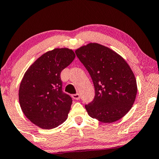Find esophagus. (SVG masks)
Segmentation results:
<instances>
[{"mask_svg": "<svg viewBox=\"0 0 159 159\" xmlns=\"http://www.w3.org/2000/svg\"><path fill=\"white\" fill-rule=\"evenodd\" d=\"M80 97H81V96H80V94H78V93L75 94H73V99H75V100H79L80 99Z\"/></svg>", "mask_w": 159, "mask_h": 159, "instance_id": "34e87169", "label": "esophagus"}]
</instances>
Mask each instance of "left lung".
Here are the masks:
<instances>
[{
    "label": "left lung",
    "instance_id": "8db88e82",
    "mask_svg": "<svg viewBox=\"0 0 159 159\" xmlns=\"http://www.w3.org/2000/svg\"><path fill=\"white\" fill-rule=\"evenodd\" d=\"M93 81L95 96L85 106L91 117L103 123L121 119L135 101L137 85L134 74L121 56L98 43H89L75 51Z\"/></svg>",
    "mask_w": 159,
    "mask_h": 159
}]
</instances>
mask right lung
Segmentation results:
<instances>
[{
    "instance_id": "right-lung-1",
    "label": "right lung",
    "mask_w": 159,
    "mask_h": 159,
    "mask_svg": "<svg viewBox=\"0 0 159 159\" xmlns=\"http://www.w3.org/2000/svg\"><path fill=\"white\" fill-rule=\"evenodd\" d=\"M75 57L73 50L55 48L36 60L24 74L19 102L26 117L43 129H53L67 119L72 98L62 92L61 72Z\"/></svg>"
}]
</instances>
